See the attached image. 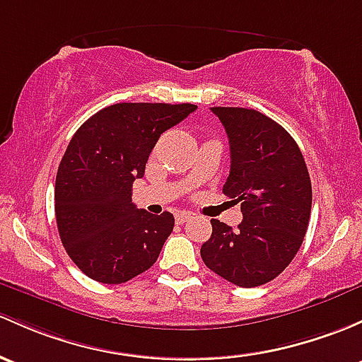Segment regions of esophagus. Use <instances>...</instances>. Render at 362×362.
I'll list each match as a JSON object with an SVG mask.
<instances>
[{
	"label": "esophagus",
	"mask_w": 362,
	"mask_h": 362,
	"mask_svg": "<svg viewBox=\"0 0 362 362\" xmlns=\"http://www.w3.org/2000/svg\"><path fill=\"white\" fill-rule=\"evenodd\" d=\"M192 218V213L189 211H178L177 215H175V220H177V223H185L187 220Z\"/></svg>",
	"instance_id": "1"
}]
</instances>
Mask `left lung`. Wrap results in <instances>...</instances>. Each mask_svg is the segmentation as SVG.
I'll use <instances>...</instances> for the list:
<instances>
[{
  "instance_id": "left-lung-1",
  "label": "left lung",
  "mask_w": 362,
  "mask_h": 362,
  "mask_svg": "<svg viewBox=\"0 0 362 362\" xmlns=\"http://www.w3.org/2000/svg\"><path fill=\"white\" fill-rule=\"evenodd\" d=\"M229 136L230 173L223 194L241 203L238 230L211 220L201 258L220 277L255 288L279 276L309 227L312 185L302 151L281 124L245 107H211Z\"/></svg>"
}]
</instances>
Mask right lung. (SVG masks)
<instances>
[{
	"label": "right lung",
	"instance_id": "1",
	"mask_svg": "<svg viewBox=\"0 0 362 362\" xmlns=\"http://www.w3.org/2000/svg\"><path fill=\"white\" fill-rule=\"evenodd\" d=\"M194 104H114L74 133L55 180L60 239L83 274L121 284L154 265L175 226L170 211L152 215L132 203V185L163 132Z\"/></svg>",
	"mask_w": 362,
	"mask_h": 362
}]
</instances>
